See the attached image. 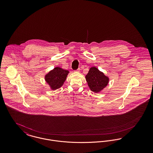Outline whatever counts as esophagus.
<instances>
[{
    "label": "esophagus",
    "mask_w": 153,
    "mask_h": 153,
    "mask_svg": "<svg viewBox=\"0 0 153 153\" xmlns=\"http://www.w3.org/2000/svg\"><path fill=\"white\" fill-rule=\"evenodd\" d=\"M80 71V68H79V69H77V70H76L75 71V72H79Z\"/></svg>",
    "instance_id": "1"
}]
</instances>
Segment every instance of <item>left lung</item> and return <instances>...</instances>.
I'll use <instances>...</instances> for the list:
<instances>
[{"instance_id": "8db88e82", "label": "left lung", "mask_w": 153, "mask_h": 153, "mask_svg": "<svg viewBox=\"0 0 153 153\" xmlns=\"http://www.w3.org/2000/svg\"><path fill=\"white\" fill-rule=\"evenodd\" d=\"M88 84L91 90L98 92L105 87L108 83V78L96 68H91L85 76Z\"/></svg>"}]
</instances>
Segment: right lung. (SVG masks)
<instances>
[{"label":"right lung","instance_id":"obj_1","mask_svg":"<svg viewBox=\"0 0 153 153\" xmlns=\"http://www.w3.org/2000/svg\"><path fill=\"white\" fill-rule=\"evenodd\" d=\"M68 73V71L57 67L46 75L45 80L51 89L55 90L63 85Z\"/></svg>","mask_w":153,"mask_h":153}]
</instances>
